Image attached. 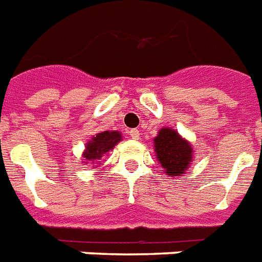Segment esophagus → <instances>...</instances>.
I'll return each mask as SVG.
<instances>
[{
    "label": "esophagus",
    "instance_id": "esophagus-1",
    "mask_svg": "<svg viewBox=\"0 0 262 262\" xmlns=\"http://www.w3.org/2000/svg\"><path fill=\"white\" fill-rule=\"evenodd\" d=\"M129 136H130L133 140H139L140 139V130H137V129H132V130H129Z\"/></svg>",
    "mask_w": 262,
    "mask_h": 262
}]
</instances>
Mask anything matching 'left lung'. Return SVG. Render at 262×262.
Masks as SVG:
<instances>
[{"label": "left lung", "mask_w": 262, "mask_h": 262, "mask_svg": "<svg viewBox=\"0 0 262 262\" xmlns=\"http://www.w3.org/2000/svg\"><path fill=\"white\" fill-rule=\"evenodd\" d=\"M155 151L162 167L171 177H181L191 162V148L175 130L163 127L155 137Z\"/></svg>", "instance_id": "8db88e82"}]
</instances>
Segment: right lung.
<instances>
[{"instance_id":"obj_1","label":"right lung","mask_w":262,"mask_h":262,"mask_svg":"<svg viewBox=\"0 0 262 262\" xmlns=\"http://www.w3.org/2000/svg\"><path fill=\"white\" fill-rule=\"evenodd\" d=\"M121 141V135L119 132H102L98 133L96 137L91 140L88 145L85 147L84 158L90 162H98L102 155L110 152L117 144Z\"/></svg>"}]
</instances>
